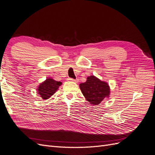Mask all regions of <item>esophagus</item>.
<instances>
[{
    "mask_svg": "<svg viewBox=\"0 0 155 155\" xmlns=\"http://www.w3.org/2000/svg\"><path fill=\"white\" fill-rule=\"evenodd\" d=\"M68 80L69 81H72V82H75V83H78V79H74L72 78H68Z\"/></svg>",
    "mask_w": 155,
    "mask_h": 155,
    "instance_id": "1",
    "label": "esophagus"
}]
</instances>
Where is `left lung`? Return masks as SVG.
Returning a JSON list of instances; mask_svg holds the SVG:
<instances>
[{
	"mask_svg": "<svg viewBox=\"0 0 155 155\" xmlns=\"http://www.w3.org/2000/svg\"><path fill=\"white\" fill-rule=\"evenodd\" d=\"M79 88L87 101L93 105H98L110 95V88L107 83L94 76L88 77L86 82L79 84Z\"/></svg>",
	"mask_w": 155,
	"mask_h": 155,
	"instance_id": "1",
	"label": "left lung"
}]
</instances>
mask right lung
<instances>
[{
    "mask_svg": "<svg viewBox=\"0 0 155 155\" xmlns=\"http://www.w3.org/2000/svg\"><path fill=\"white\" fill-rule=\"evenodd\" d=\"M62 83L57 81L49 78L45 81L41 83L37 88V94L43 100H48L54 93L57 91L59 87L61 85Z\"/></svg>",
    "mask_w": 155,
    "mask_h": 155,
    "instance_id": "obj_1",
    "label": "right lung"
}]
</instances>
